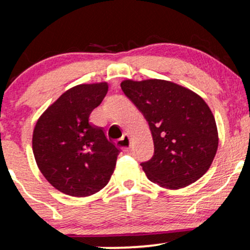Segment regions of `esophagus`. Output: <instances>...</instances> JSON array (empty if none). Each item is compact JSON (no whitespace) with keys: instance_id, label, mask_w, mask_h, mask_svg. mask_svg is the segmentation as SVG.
<instances>
[{"instance_id":"34e87169","label":"esophagus","mask_w":250,"mask_h":250,"mask_svg":"<svg viewBox=\"0 0 250 250\" xmlns=\"http://www.w3.org/2000/svg\"><path fill=\"white\" fill-rule=\"evenodd\" d=\"M116 145L119 146L123 151H128L129 148H130V137H129L128 135H125V136H122L121 139L116 142Z\"/></svg>"}]
</instances>
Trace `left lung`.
Segmentation results:
<instances>
[{
  "label": "left lung",
  "mask_w": 250,
  "mask_h": 250,
  "mask_svg": "<svg viewBox=\"0 0 250 250\" xmlns=\"http://www.w3.org/2000/svg\"><path fill=\"white\" fill-rule=\"evenodd\" d=\"M121 88L142 111L153 135V157L141 163L148 179L179 189L203 176L219 146L216 123L203 99L163 80H127Z\"/></svg>",
  "instance_id": "left-lung-1"
}]
</instances>
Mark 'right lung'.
<instances>
[{"label":"right lung","instance_id":"add662e5","mask_svg":"<svg viewBox=\"0 0 250 250\" xmlns=\"http://www.w3.org/2000/svg\"><path fill=\"white\" fill-rule=\"evenodd\" d=\"M108 91L105 82L80 84L62 94L37 121L33 150L43 176L70 196H89L107 186L120 148L89 121Z\"/></svg>","mask_w":250,"mask_h":250}]
</instances>
